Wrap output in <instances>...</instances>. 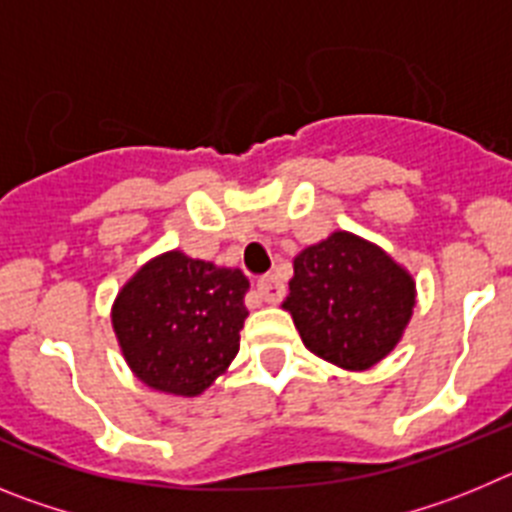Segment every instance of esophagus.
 Masks as SVG:
<instances>
[{
    "label": "esophagus",
    "instance_id": "34e87169",
    "mask_svg": "<svg viewBox=\"0 0 512 512\" xmlns=\"http://www.w3.org/2000/svg\"><path fill=\"white\" fill-rule=\"evenodd\" d=\"M256 295L264 302H269V305H277L284 297V284L279 282L274 274H266V277H261L259 282H256Z\"/></svg>",
    "mask_w": 512,
    "mask_h": 512
}]
</instances>
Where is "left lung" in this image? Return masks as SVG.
Listing matches in <instances>:
<instances>
[{"label":"left lung","instance_id":"8db88e82","mask_svg":"<svg viewBox=\"0 0 512 512\" xmlns=\"http://www.w3.org/2000/svg\"><path fill=\"white\" fill-rule=\"evenodd\" d=\"M415 297L413 274L384 248L333 230L295 256L282 307L307 351L346 372H366L402 341Z\"/></svg>","mask_w":512,"mask_h":512}]
</instances>
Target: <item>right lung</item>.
Masks as SVG:
<instances>
[{"mask_svg": "<svg viewBox=\"0 0 512 512\" xmlns=\"http://www.w3.org/2000/svg\"><path fill=\"white\" fill-rule=\"evenodd\" d=\"M246 274L235 266L158 253L122 284L112 330L140 382L174 397H197L228 372L248 318Z\"/></svg>", "mask_w": 512, "mask_h": 512, "instance_id": "add662e5", "label": "right lung"}]
</instances>
